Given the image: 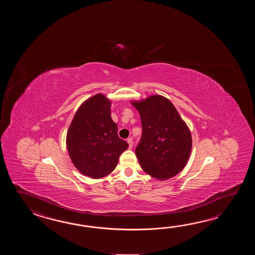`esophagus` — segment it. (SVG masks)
Wrapping results in <instances>:
<instances>
[{"label": "esophagus", "mask_w": 255, "mask_h": 255, "mask_svg": "<svg viewBox=\"0 0 255 255\" xmlns=\"http://www.w3.org/2000/svg\"><path fill=\"white\" fill-rule=\"evenodd\" d=\"M127 142L128 143V146H129V148H132V146H133V140H132V138H128Z\"/></svg>", "instance_id": "34e87169"}]
</instances>
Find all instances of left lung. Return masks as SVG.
<instances>
[{
	"instance_id": "obj_1",
	"label": "left lung",
	"mask_w": 255,
	"mask_h": 255,
	"mask_svg": "<svg viewBox=\"0 0 255 255\" xmlns=\"http://www.w3.org/2000/svg\"><path fill=\"white\" fill-rule=\"evenodd\" d=\"M140 115L142 137L135 156L152 178L166 180L179 174L190 158V128L170 100L160 95L131 100Z\"/></svg>"
}]
</instances>
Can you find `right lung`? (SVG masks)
I'll list each match as a JSON object with an SVG mask.
<instances>
[{"mask_svg":"<svg viewBox=\"0 0 255 255\" xmlns=\"http://www.w3.org/2000/svg\"><path fill=\"white\" fill-rule=\"evenodd\" d=\"M66 146L71 161L84 176L101 179L114 170L128 144L118 135L107 96L98 93L81 104L67 130Z\"/></svg>","mask_w":255,"mask_h":255,"instance_id":"right-lung-1","label":"right lung"}]
</instances>
